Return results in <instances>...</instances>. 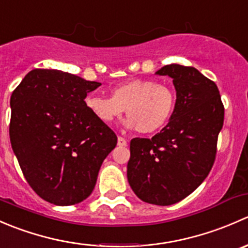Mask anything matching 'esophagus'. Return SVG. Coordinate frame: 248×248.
<instances>
[{
    "mask_svg": "<svg viewBox=\"0 0 248 248\" xmlns=\"http://www.w3.org/2000/svg\"><path fill=\"white\" fill-rule=\"evenodd\" d=\"M117 145H119V146H121V147L126 146L127 140L124 138H122V137H119V139H117Z\"/></svg>",
    "mask_w": 248,
    "mask_h": 248,
    "instance_id": "esophagus-1",
    "label": "esophagus"
}]
</instances>
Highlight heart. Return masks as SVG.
I'll list each match as a JSON object with an SVG mask.
<instances>
[{
    "instance_id": "1",
    "label": "heart",
    "mask_w": 248,
    "mask_h": 248,
    "mask_svg": "<svg viewBox=\"0 0 248 248\" xmlns=\"http://www.w3.org/2000/svg\"><path fill=\"white\" fill-rule=\"evenodd\" d=\"M111 97L89 94L85 106L102 124L119 119L126 109L127 124L139 133L163 128L174 114L176 96L169 85L147 79H131L115 85Z\"/></svg>"
}]
</instances>
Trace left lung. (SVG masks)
<instances>
[{"mask_svg": "<svg viewBox=\"0 0 248 248\" xmlns=\"http://www.w3.org/2000/svg\"><path fill=\"white\" fill-rule=\"evenodd\" d=\"M156 74L172 78L176 106L159 133L131 140L127 177L142 202L166 206L189 196L209 175L224 107L217 85L194 67L168 64Z\"/></svg>", "mask_w": 248, "mask_h": 248, "instance_id": "left-lung-1", "label": "left lung"}]
</instances>
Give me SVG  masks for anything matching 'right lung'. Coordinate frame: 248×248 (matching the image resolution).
Masks as SVG:
<instances>
[{"label": "right lung", "instance_id": "1", "mask_svg": "<svg viewBox=\"0 0 248 248\" xmlns=\"http://www.w3.org/2000/svg\"><path fill=\"white\" fill-rule=\"evenodd\" d=\"M74 74L36 68L11 97L9 137L25 179L44 201L66 206L92 193L117 137L85 106L101 86Z\"/></svg>", "mask_w": 248, "mask_h": 248}]
</instances>
